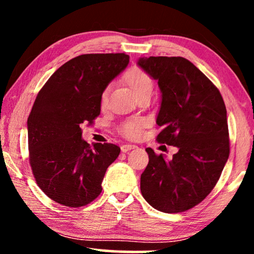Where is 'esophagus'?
<instances>
[{"instance_id":"esophagus-1","label":"esophagus","mask_w":254,"mask_h":254,"mask_svg":"<svg viewBox=\"0 0 254 254\" xmlns=\"http://www.w3.org/2000/svg\"><path fill=\"white\" fill-rule=\"evenodd\" d=\"M135 148L136 147L134 144H123L121 147V150H122V152H127V151H130V150L135 149Z\"/></svg>"}]
</instances>
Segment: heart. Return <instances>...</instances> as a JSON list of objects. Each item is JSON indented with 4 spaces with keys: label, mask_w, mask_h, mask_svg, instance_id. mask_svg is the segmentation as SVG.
Returning a JSON list of instances; mask_svg holds the SVG:
<instances>
[{
    "label": "heart",
    "mask_w": 254,
    "mask_h": 254,
    "mask_svg": "<svg viewBox=\"0 0 254 254\" xmlns=\"http://www.w3.org/2000/svg\"><path fill=\"white\" fill-rule=\"evenodd\" d=\"M123 80L126 84L131 88V91L134 93L135 96H139L140 94L145 92H151L153 84L150 76L140 67H131L127 69L126 74L123 76ZM107 94L109 91L104 89L101 95V104L102 106H105L107 103ZM144 126V122L142 120H128V121L124 122L122 127H120L121 133L130 139H135V137L141 134L142 127Z\"/></svg>",
    "instance_id": "1"
}]
</instances>
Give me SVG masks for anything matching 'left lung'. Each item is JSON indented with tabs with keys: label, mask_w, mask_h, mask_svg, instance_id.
<instances>
[{
	"label": "left lung",
	"mask_w": 254,
	"mask_h": 254,
	"mask_svg": "<svg viewBox=\"0 0 254 254\" xmlns=\"http://www.w3.org/2000/svg\"><path fill=\"white\" fill-rule=\"evenodd\" d=\"M137 65L161 91L157 141L178 148L171 160L145 149L149 163L141 175V192L160 212H185L212 191L229 159L224 101L216 86L183 57H143Z\"/></svg>",
	"instance_id": "8db88e82"
}]
</instances>
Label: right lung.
<instances>
[{"label": "right lung", "mask_w": 254, "mask_h": 254, "mask_svg": "<svg viewBox=\"0 0 254 254\" xmlns=\"http://www.w3.org/2000/svg\"><path fill=\"white\" fill-rule=\"evenodd\" d=\"M126 54H87L59 67L38 93L28 118L29 162L45 194L81 207L102 191L106 169L119 157L113 143L89 145L80 126L101 113V95L128 64Z\"/></svg>", "instance_id": "right-lung-1"}]
</instances>
